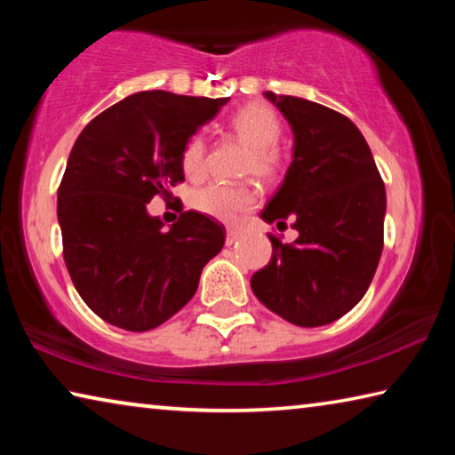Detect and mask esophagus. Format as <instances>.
Here are the masks:
<instances>
[{"label":"esophagus","instance_id":"esophagus-1","mask_svg":"<svg viewBox=\"0 0 455 455\" xmlns=\"http://www.w3.org/2000/svg\"><path fill=\"white\" fill-rule=\"evenodd\" d=\"M238 236H241V233H238V230H235V228H228V230H227V246L235 244V243L238 241Z\"/></svg>","mask_w":455,"mask_h":455}]
</instances>
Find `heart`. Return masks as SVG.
<instances>
[{
	"mask_svg": "<svg viewBox=\"0 0 455 455\" xmlns=\"http://www.w3.org/2000/svg\"><path fill=\"white\" fill-rule=\"evenodd\" d=\"M230 128L238 138L252 146V154L246 160V172H255L259 179H273L281 168V154L275 146L283 132L279 116L265 104H246L230 120ZM206 156H209V146L204 136L195 134L188 138L180 152L182 172L188 179L204 176ZM255 200V190L249 184L212 182L195 190L190 204L200 214L225 225H236L244 214L252 211Z\"/></svg>",
	"mask_w": 455,
	"mask_h": 455,
	"instance_id": "b5f03b06",
	"label": "heart"
}]
</instances>
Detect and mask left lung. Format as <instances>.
I'll return each instance as SVG.
<instances>
[{"mask_svg": "<svg viewBox=\"0 0 455 455\" xmlns=\"http://www.w3.org/2000/svg\"><path fill=\"white\" fill-rule=\"evenodd\" d=\"M265 96L289 120L295 154L260 217L276 227L292 220L299 238L268 235L273 257L251 289L292 325L321 327L349 313L371 284L383 251L385 187L347 116L303 98Z\"/></svg>", "mask_w": 455, "mask_h": 455, "instance_id": "1", "label": "left lung"}]
</instances>
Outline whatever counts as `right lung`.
<instances>
[{
	"label": "right lung",
	"mask_w": 455,
	"mask_h": 455,
	"mask_svg": "<svg viewBox=\"0 0 455 455\" xmlns=\"http://www.w3.org/2000/svg\"><path fill=\"white\" fill-rule=\"evenodd\" d=\"M228 98L138 92L82 130L58 187L64 263L92 311L126 331H150L195 297L227 230L195 211L171 230L148 217L154 196L184 182L180 152Z\"/></svg>",
	"instance_id": "right-lung-1"
}]
</instances>
